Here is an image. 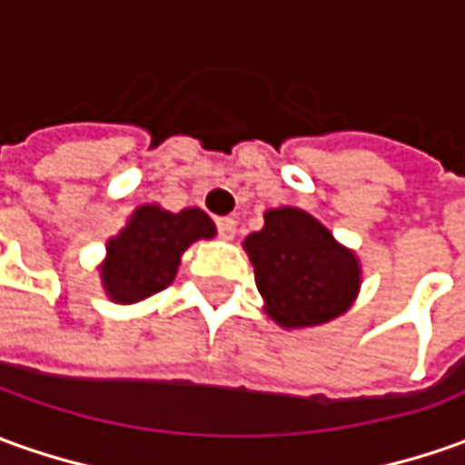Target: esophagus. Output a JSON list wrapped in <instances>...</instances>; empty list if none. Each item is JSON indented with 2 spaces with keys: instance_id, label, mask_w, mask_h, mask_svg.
<instances>
[{
  "instance_id": "34e87169",
  "label": "esophagus",
  "mask_w": 465,
  "mask_h": 465,
  "mask_svg": "<svg viewBox=\"0 0 465 465\" xmlns=\"http://www.w3.org/2000/svg\"><path fill=\"white\" fill-rule=\"evenodd\" d=\"M216 226H219V236L221 239H233L236 236V221L232 219V216H223V219L216 221Z\"/></svg>"
}]
</instances>
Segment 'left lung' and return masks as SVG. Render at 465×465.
<instances>
[{
	"instance_id": "obj_1",
	"label": "left lung",
	"mask_w": 465,
	"mask_h": 465,
	"mask_svg": "<svg viewBox=\"0 0 465 465\" xmlns=\"http://www.w3.org/2000/svg\"><path fill=\"white\" fill-rule=\"evenodd\" d=\"M244 249L264 311L282 328L328 323L359 295V257L302 208H270L264 226L244 239Z\"/></svg>"
}]
</instances>
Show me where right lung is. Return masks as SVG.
<instances>
[{"mask_svg":"<svg viewBox=\"0 0 465 465\" xmlns=\"http://www.w3.org/2000/svg\"><path fill=\"white\" fill-rule=\"evenodd\" d=\"M213 236L216 226L201 208L170 213L154 203L140 206L124 229L106 242L101 285L114 302H140L175 280L180 257L193 242Z\"/></svg>","mask_w":465,"mask_h":465,"instance_id":"right-lung-1","label":"right lung"}]
</instances>
